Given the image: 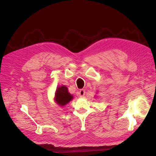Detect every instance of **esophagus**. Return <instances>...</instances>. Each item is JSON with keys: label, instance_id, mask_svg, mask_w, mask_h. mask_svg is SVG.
I'll list each match as a JSON object with an SVG mask.
<instances>
[{"label": "esophagus", "instance_id": "34e87169", "mask_svg": "<svg viewBox=\"0 0 156 156\" xmlns=\"http://www.w3.org/2000/svg\"><path fill=\"white\" fill-rule=\"evenodd\" d=\"M79 94L80 98H83L84 96V95H85V90L83 89L81 90H80L79 92Z\"/></svg>", "mask_w": 156, "mask_h": 156}]
</instances>
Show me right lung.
Instances as JSON below:
<instances>
[{"label": "right lung", "mask_w": 156, "mask_h": 156, "mask_svg": "<svg viewBox=\"0 0 156 156\" xmlns=\"http://www.w3.org/2000/svg\"><path fill=\"white\" fill-rule=\"evenodd\" d=\"M73 99V95L71 94L66 86L61 85L56 90L54 96V102L60 107L66 105Z\"/></svg>", "instance_id": "right-lung-1"}]
</instances>
